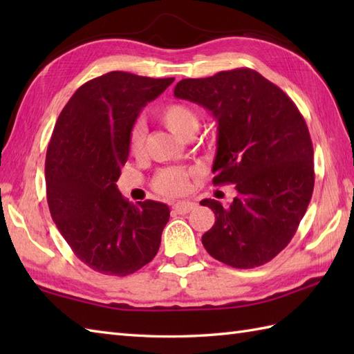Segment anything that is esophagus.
I'll use <instances>...</instances> for the list:
<instances>
[{"instance_id":"obj_1","label":"esophagus","mask_w":354,"mask_h":354,"mask_svg":"<svg viewBox=\"0 0 354 354\" xmlns=\"http://www.w3.org/2000/svg\"><path fill=\"white\" fill-rule=\"evenodd\" d=\"M194 207H196V204H194V202L183 201V202H178V204L173 205V209H175L178 214H187V213H190Z\"/></svg>"}]
</instances>
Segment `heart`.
<instances>
[{
	"instance_id": "obj_1",
	"label": "heart",
	"mask_w": 354,
	"mask_h": 354,
	"mask_svg": "<svg viewBox=\"0 0 354 354\" xmlns=\"http://www.w3.org/2000/svg\"><path fill=\"white\" fill-rule=\"evenodd\" d=\"M156 117L173 133H176L181 138L193 135L199 126V118L196 112L183 103L165 104V106L156 111ZM142 145H145V132H142L141 126H135L131 132V153L135 156L140 155ZM189 176L190 173L184 169H164L155 176L153 187L156 192L165 194V196H179L189 187Z\"/></svg>"
}]
</instances>
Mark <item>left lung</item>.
Segmentation results:
<instances>
[{"label": "left lung", "mask_w": 354, "mask_h": 354, "mask_svg": "<svg viewBox=\"0 0 354 354\" xmlns=\"http://www.w3.org/2000/svg\"><path fill=\"white\" fill-rule=\"evenodd\" d=\"M175 97L212 112L213 184H236L237 190L230 207L201 201L216 216L202 245L232 268L265 265L288 246L313 193V146L303 115L280 88L250 68L184 79Z\"/></svg>", "instance_id": "left-lung-1"}]
</instances>
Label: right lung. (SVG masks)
I'll list each match as a JSON object with an SVG mask.
<instances>
[{
  "label": "right lung",
  "instance_id": "add662e5",
  "mask_svg": "<svg viewBox=\"0 0 354 354\" xmlns=\"http://www.w3.org/2000/svg\"><path fill=\"white\" fill-rule=\"evenodd\" d=\"M173 80L106 73L82 85L56 122L45 158L48 208L73 252L97 272L126 277L160 250L169 207L133 205L117 181L140 111Z\"/></svg>",
  "mask_w": 354,
  "mask_h": 354
}]
</instances>
